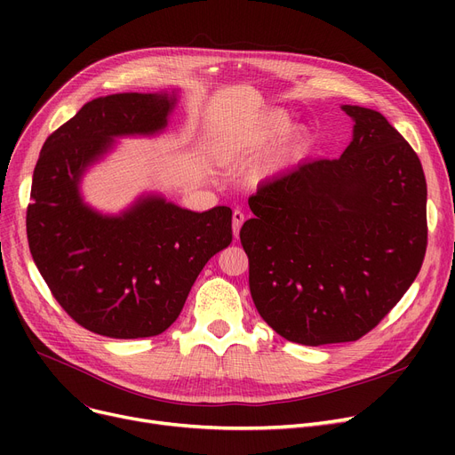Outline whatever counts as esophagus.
Segmentation results:
<instances>
[{"label":"esophagus","mask_w":455,"mask_h":455,"mask_svg":"<svg viewBox=\"0 0 455 455\" xmlns=\"http://www.w3.org/2000/svg\"><path fill=\"white\" fill-rule=\"evenodd\" d=\"M243 221H245L243 212L242 210H234V213H232V230H234V235L240 234V228H242Z\"/></svg>","instance_id":"esophagus-1"}]
</instances>
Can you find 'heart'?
Masks as SVG:
<instances>
[{
    "instance_id": "obj_1",
    "label": "heart",
    "mask_w": 455,
    "mask_h": 455,
    "mask_svg": "<svg viewBox=\"0 0 455 455\" xmlns=\"http://www.w3.org/2000/svg\"><path fill=\"white\" fill-rule=\"evenodd\" d=\"M275 140L277 143L266 160L267 172L280 170L300 160L312 148V132L302 125L293 127V116L290 112L273 108L247 124L223 131L218 136V151L228 158H237L264 151L273 146Z\"/></svg>"
}]
</instances>
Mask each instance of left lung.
I'll use <instances>...</instances> for the list:
<instances>
[{
  "instance_id": "8db88e82",
  "label": "left lung",
  "mask_w": 455,
  "mask_h": 455,
  "mask_svg": "<svg viewBox=\"0 0 455 455\" xmlns=\"http://www.w3.org/2000/svg\"><path fill=\"white\" fill-rule=\"evenodd\" d=\"M352 141L258 186L240 230L258 314L283 339L357 341L417 278L427 243L426 179L376 110L343 105Z\"/></svg>"
}]
</instances>
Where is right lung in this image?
I'll use <instances>...</instances> for the list:
<instances>
[{
    "mask_svg": "<svg viewBox=\"0 0 455 455\" xmlns=\"http://www.w3.org/2000/svg\"><path fill=\"white\" fill-rule=\"evenodd\" d=\"M177 92L114 93L88 101L45 140L28 206L35 264L64 312L114 339L170 328L206 261L232 242V210L180 208L143 196L119 215L90 208L79 191L88 167L119 136L167 127Z\"/></svg>",
    "mask_w": 455,
    "mask_h": 455,
    "instance_id": "1",
    "label": "right lung"
}]
</instances>
